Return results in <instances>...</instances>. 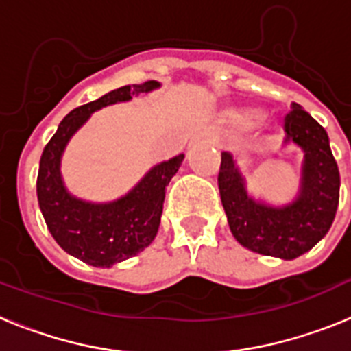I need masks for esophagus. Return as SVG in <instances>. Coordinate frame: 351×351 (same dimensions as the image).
Returning a JSON list of instances; mask_svg holds the SVG:
<instances>
[{
	"label": "esophagus",
	"instance_id": "34e87169",
	"mask_svg": "<svg viewBox=\"0 0 351 351\" xmlns=\"http://www.w3.org/2000/svg\"><path fill=\"white\" fill-rule=\"evenodd\" d=\"M193 142H197V144L214 145V144H216V142H218V135H216V133H214L213 130L204 128V130H200V132L195 133Z\"/></svg>",
	"mask_w": 351,
	"mask_h": 351
}]
</instances>
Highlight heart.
I'll use <instances>...</instances> for the list:
<instances>
[{"label": "heart", "mask_w": 351, "mask_h": 351, "mask_svg": "<svg viewBox=\"0 0 351 351\" xmlns=\"http://www.w3.org/2000/svg\"><path fill=\"white\" fill-rule=\"evenodd\" d=\"M258 116H260V112L256 110V108L239 107L226 114V119H228V123H232V125L246 126V125H251V123H253V121H255Z\"/></svg>", "instance_id": "heart-1"}]
</instances>
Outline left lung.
<instances>
[{
	"label": "left lung",
	"mask_w": 351,
	"mask_h": 351,
	"mask_svg": "<svg viewBox=\"0 0 351 351\" xmlns=\"http://www.w3.org/2000/svg\"><path fill=\"white\" fill-rule=\"evenodd\" d=\"M285 116V144L304 151L302 188L291 206L274 209L256 204L244 190V181L228 153L221 154L219 195L228 225L247 250L260 255L293 260L311 250L328 232L339 204V169L324 126L299 104Z\"/></svg>",
	"instance_id": "obj_1"
}]
</instances>
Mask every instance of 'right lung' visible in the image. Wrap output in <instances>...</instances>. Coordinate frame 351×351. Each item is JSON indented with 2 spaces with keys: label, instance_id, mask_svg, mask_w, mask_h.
Masks as SVG:
<instances>
[{
  "label": "right lung",
  "instance_id": "obj_1",
  "mask_svg": "<svg viewBox=\"0 0 351 351\" xmlns=\"http://www.w3.org/2000/svg\"><path fill=\"white\" fill-rule=\"evenodd\" d=\"M156 80L123 86L95 101L73 108L64 116L43 147L40 158L36 195L49 232L66 253L95 267H110L137 255L153 243L158 234L165 190L178 172L184 154L163 161L130 191L112 204H88L70 197L60 173V160L64 145L89 114L116 101H126L138 93L158 88Z\"/></svg>",
  "mask_w": 351,
  "mask_h": 351
}]
</instances>
